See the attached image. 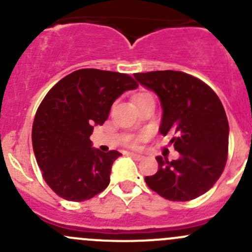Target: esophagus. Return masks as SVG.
<instances>
[{
    "label": "esophagus",
    "mask_w": 252,
    "mask_h": 252,
    "mask_svg": "<svg viewBox=\"0 0 252 252\" xmlns=\"http://www.w3.org/2000/svg\"><path fill=\"white\" fill-rule=\"evenodd\" d=\"M129 156H130L133 159H135V161H141V159L144 158V156L139 154H129Z\"/></svg>",
    "instance_id": "1"
}]
</instances>
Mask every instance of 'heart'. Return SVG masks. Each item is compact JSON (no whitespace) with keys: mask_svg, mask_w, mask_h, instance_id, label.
Here are the masks:
<instances>
[{"mask_svg":"<svg viewBox=\"0 0 252 252\" xmlns=\"http://www.w3.org/2000/svg\"><path fill=\"white\" fill-rule=\"evenodd\" d=\"M136 144H138V142H135V145H136Z\"/></svg>","mask_w":252,"mask_h":252,"instance_id":"heart-1","label":"heart"}]
</instances>
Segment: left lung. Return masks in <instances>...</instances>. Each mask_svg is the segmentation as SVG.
<instances>
[{"label":"left lung","instance_id":"obj_1","mask_svg":"<svg viewBox=\"0 0 252 252\" xmlns=\"http://www.w3.org/2000/svg\"><path fill=\"white\" fill-rule=\"evenodd\" d=\"M136 80L161 101L159 133L179 158L157 156L158 171L145 178L147 187L171 201H189L204 195L223 173L228 157L229 124L224 107L204 81L183 72L136 73Z\"/></svg>","mask_w":252,"mask_h":252}]
</instances>
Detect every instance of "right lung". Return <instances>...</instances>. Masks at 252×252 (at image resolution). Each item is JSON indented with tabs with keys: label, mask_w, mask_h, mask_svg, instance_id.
Wrapping results in <instances>:
<instances>
[{
	"label": "right lung",
	"mask_w": 252,
	"mask_h": 252,
	"mask_svg": "<svg viewBox=\"0 0 252 252\" xmlns=\"http://www.w3.org/2000/svg\"><path fill=\"white\" fill-rule=\"evenodd\" d=\"M138 86L128 74L86 68L48 91L35 114L32 140L42 177L58 196L80 202L108 187L121 154L95 149L90 135L108 118L112 103Z\"/></svg>",
	"instance_id": "1"
}]
</instances>
